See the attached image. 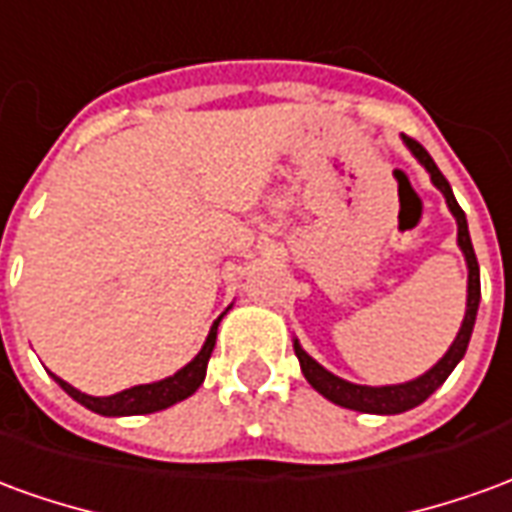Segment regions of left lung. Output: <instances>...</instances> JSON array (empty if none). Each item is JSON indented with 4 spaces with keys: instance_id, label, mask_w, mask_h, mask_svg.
I'll list each match as a JSON object with an SVG mask.
<instances>
[{
    "instance_id": "1",
    "label": "left lung",
    "mask_w": 512,
    "mask_h": 512,
    "mask_svg": "<svg viewBox=\"0 0 512 512\" xmlns=\"http://www.w3.org/2000/svg\"><path fill=\"white\" fill-rule=\"evenodd\" d=\"M406 145L411 147V153L425 164V169L430 172V180L436 183L441 189V194L447 197V205H450L452 216L458 222V246L463 249L466 255V266H469V296H466V315H463L461 332L455 337V343L450 345V351L444 354L439 365L430 367L425 376H419L417 381H408V384H397V386H359V384H348L343 378L332 376L329 370H323L312 356H307L301 351V345L296 343V356H299V365L304 378L310 381L323 397H329L332 403L343 408H354V411H365V414H400V411H408V408L419 406L425 403L436 389H439L447 376H450L455 365L461 362L463 354H466V345H469V337H472L474 329V318H477V304H480V266H477V257H474V246L472 238H469V227H466V213L461 211V205L455 200L452 194L450 183L447 178L441 175L436 161L428 156V150L419 145L417 139L411 136H403Z\"/></svg>"
}]
</instances>
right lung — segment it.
<instances>
[{"label": "right lung", "instance_id": "right-lung-1", "mask_svg": "<svg viewBox=\"0 0 512 512\" xmlns=\"http://www.w3.org/2000/svg\"><path fill=\"white\" fill-rule=\"evenodd\" d=\"M222 321V318H219ZM219 321L211 326V334L202 345V351L189 365L178 370L175 376L164 378V381H156V384H142L131 386V389H123L117 395L109 397H93L84 395L79 389H73L71 384H65L62 378L54 376V381L73 397L79 400L82 406H87L95 414H104V417H123V414H153V411H161V408L175 406L178 400H186L189 395H194L200 384L205 381V370H208V359L213 354V345H216V329H219Z\"/></svg>", "mask_w": 512, "mask_h": 512}]
</instances>
